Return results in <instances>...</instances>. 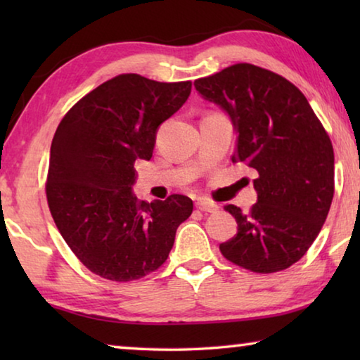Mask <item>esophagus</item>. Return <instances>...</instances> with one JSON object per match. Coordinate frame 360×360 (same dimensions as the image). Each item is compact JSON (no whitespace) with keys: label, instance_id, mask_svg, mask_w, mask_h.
Wrapping results in <instances>:
<instances>
[{"label":"esophagus","instance_id":"1","mask_svg":"<svg viewBox=\"0 0 360 360\" xmlns=\"http://www.w3.org/2000/svg\"><path fill=\"white\" fill-rule=\"evenodd\" d=\"M197 208L200 210V211H205V212H216L217 211V205H214V203H211V202H208V200H205V198H200V200H197Z\"/></svg>","mask_w":360,"mask_h":360}]
</instances>
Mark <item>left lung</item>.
Returning <instances> with one entry per match:
<instances>
[{
    "label": "left lung",
    "instance_id": "left-lung-1",
    "mask_svg": "<svg viewBox=\"0 0 360 360\" xmlns=\"http://www.w3.org/2000/svg\"><path fill=\"white\" fill-rule=\"evenodd\" d=\"M193 85L230 117L236 135L231 162L257 173L251 211L225 206L238 231L219 249L246 270H285L313 245L330 210V138L300 90L268 70L238 63Z\"/></svg>",
    "mask_w": 360,
    "mask_h": 360
}]
</instances>
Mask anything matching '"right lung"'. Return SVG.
<instances>
[{"label":"right lung","instance_id":"obj_1","mask_svg":"<svg viewBox=\"0 0 360 360\" xmlns=\"http://www.w3.org/2000/svg\"><path fill=\"white\" fill-rule=\"evenodd\" d=\"M192 82L120 75L60 122L51 146L47 203L76 257L101 278L125 283L157 270L193 203L174 193L139 202L136 160H150L158 127L187 101Z\"/></svg>","mask_w":360,"mask_h":360}]
</instances>
